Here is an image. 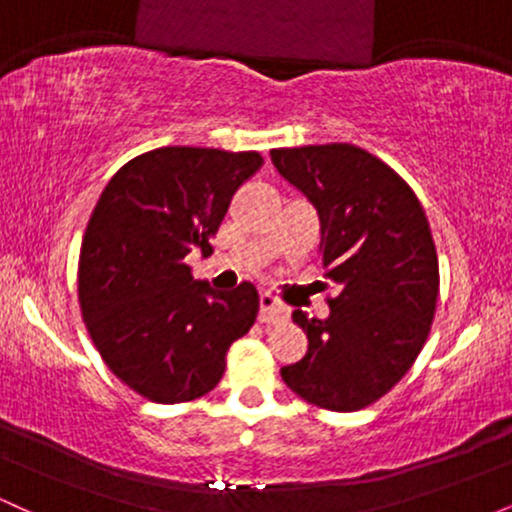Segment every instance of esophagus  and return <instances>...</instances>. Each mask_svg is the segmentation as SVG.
I'll list each match as a JSON object with an SVG mask.
<instances>
[{"instance_id":"1","label":"esophagus","mask_w":512,"mask_h":512,"mask_svg":"<svg viewBox=\"0 0 512 512\" xmlns=\"http://www.w3.org/2000/svg\"><path fill=\"white\" fill-rule=\"evenodd\" d=\"M286 317V305H281L276 298L269 296V293H262L260 296V322L269 325V322H279Z\"/></svg>"}]
</instances>
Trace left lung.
Instances as JSON below:
<instances>
[{
    "label": "left lung",
    "mask_w": 512,
    "mask_h": 512,
    "mask_svg": "<svg viewBox=\"0 0 512 512\" xmlns=\"http://www.w3.org/2000/svg\"><path fill=\"white\" fill-rule=\"evenodd\" d=\"M284 180L317 209L330 317L293 310L308 354L281 368L315 407L356 411L395 387L424 349L438 301V255L424 207L387 163L354 144L272 149Z\"/></svg>",
    "instance_id": "obj_1"
}]
</instances>
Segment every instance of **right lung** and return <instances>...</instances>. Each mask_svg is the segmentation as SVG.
<instances>
[{"instance_id":"right-lung-1","label":"right lung","mask_w":512,"mask_h":512,"mask_svg":"<svg viewBox=\"0 0 512 512\" xmlns=\"http://www.w3.org/2000/svg\"><path fill=\"white\" fill-rule=\"evenodd\" d=\"M262 166L257 151L163 146L125 163L105 185L79 255V305L117 378L158 404L219 385L226 351L260 310L250 281L219 293L185 257L209 255L231 197Z\"/></svg>"}]
</instances>
